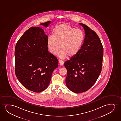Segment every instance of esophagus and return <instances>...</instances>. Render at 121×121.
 <instances>
[{
    "mask_svg": "<svg viewBox=\"0 0 121 121\" xmlns=\"http://www.w3.org/2000/svg\"><path fill=\"white\" fill-rule=\"evenodd\" d=\"M59 64L60 65L62 66L64 65V62L62 61H61V60H59Z\"/></svg>",
    "mask_w": 121,
    "mask_h": 121,
    "instance_id": "esophagus-1",
    "label": "esophagus"
}]
</instances>
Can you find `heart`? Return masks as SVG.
I'll return each instance as SVG.
<instances>
[{
  "mask_svg": "<svg viewBox=\"0 0 121 121\" xmlns=\"http://www.w3.org/2000/svg\"><path fill=\"white\" fill-rule=\"evenodd\" d=\"M84 34L82 30L76 28L69 23H61L54 30L53 36L49 37L47 45L51 53H59L60 58L64 59L69 56H74L78 54L83 45Z\"/></svg>",
  "mask_w": 121,
  "mask_h": 121,
  "instance_id": "1",
  "label": "heart"
}]
</instances>
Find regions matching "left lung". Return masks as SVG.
I'll list each match as a JSON object with an SVG mask.
<instances>
[{
  "mask_svg": "<svg viewBox=\"0 0 121 121\" xmlns=\"http://www.w3.org/2000/svg\"><path fill=\"white\" fill-rule=\"evenodd\" d=\"M85 33L79 52L65 63L67 75L66 83L73 93H83L92 87L101 73L103 48L95 32L83 23H79Z\"/></svg>",
  "mask_w": 121,
  "mask_h": 121,
  "instance_id": "1",
  "label": "left lung"
}]
</instances>
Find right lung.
Wrapping results in <instances>:
<instances>
[{
  "mask_svg": "<svg viewBox=\"0 0 121 121\" xmlns=\"http://www.w3.org/2000/svg\"><path fill=\"white\" fill-rule=\"evenodd\" d=\"M51 23L50 21L40 24L47 28ZM47 40L42 28L32 27L15 47L16 75L25 88L35 93L48 88L52 72L58 66L56 57L48 52Z\"/></svg>",
  "mask_w": 121,
  "mask_h": 121,
  "instance_id": "add662e5",
  "label": "right lung"
}]
</instances>
